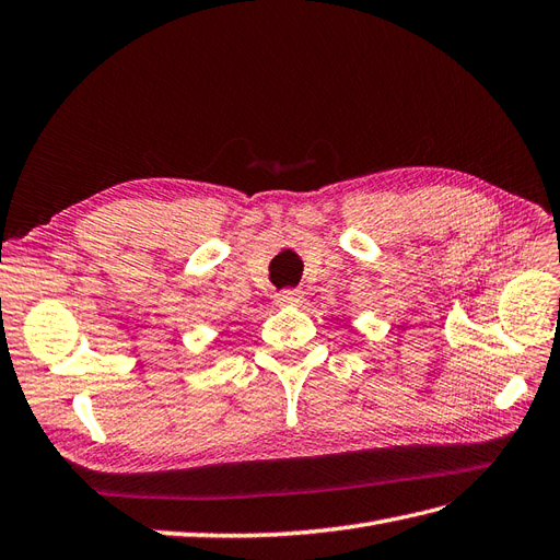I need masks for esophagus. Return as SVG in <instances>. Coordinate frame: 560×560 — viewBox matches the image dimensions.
Segmentation results:
<instances>
[{
    "mask_svg": "<svg viewBox=\"0 0 560 560\" xmlns=\"http://www.w3.org/2000/svg\"><path fill=\"white\" fill-rule=\"evenodd\" d=\"M277 303L279 305H301L303 293L301 291H281V293H277Z\"/></svg>",
    "mask_w": 560,
    "mask_h": 560,
    "instance_id": "esophagus-1",
    "label": "esophagus"
}]
</instances>
